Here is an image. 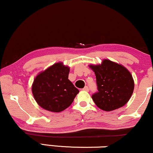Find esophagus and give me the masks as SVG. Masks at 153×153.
<instances>
[{"mask_svg":"<svg viewBox=\"0 0 153 153\" xmlns=\"http://www.w3.org/2000/svg\"><path fill=\"white\" fill-rule=\"evenodd\" d=\"M83 90L84 91H89V88H88V86H85L84 88H83Z\"/></svg>","mask_w":153,"mask_h":153,"instance_id":"1","label":"esophagus"}]
</instances>
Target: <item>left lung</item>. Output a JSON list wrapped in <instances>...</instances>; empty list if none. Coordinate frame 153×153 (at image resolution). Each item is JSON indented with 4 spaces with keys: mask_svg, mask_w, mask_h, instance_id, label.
<instances>
[{
    "mask_svg": "<svg viewBox=\"0 0 153 153\" xmlns=\"http://www.w3.org/2000/svg\"><path fill=\"white\" fill-rule=\"evenodd\" d=\"M89 67L96 74L98 91L92 99L99 108L109 112L126 104L134 92V81L126 67L109 59Z\"/></svg>",
    "mask_w": 153,
    "mask_h": 153,
    "instance_id": "8db88e82",
    "label": "left lung"
}]
</instances>
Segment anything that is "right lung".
Listing matches in <instances>:
<instances>
[{
	"instance_id": "right-lung-1",
	"label": "right lung",
	"mask_w": 153,
	"mask_h": 153,
	"mask_svg": "<svg viewBox=\"0 0 153 153\" xmlns=\"http://www.w3.org/2000/svg\"><path fill=\"white\" fill-rule=\"evenodd\" d=\"M69 72L68 66L57 62L36 76L31 91L39 106L59 112L72 104L79 91L68 79Z\"/></svg>"
}]
</instances>
